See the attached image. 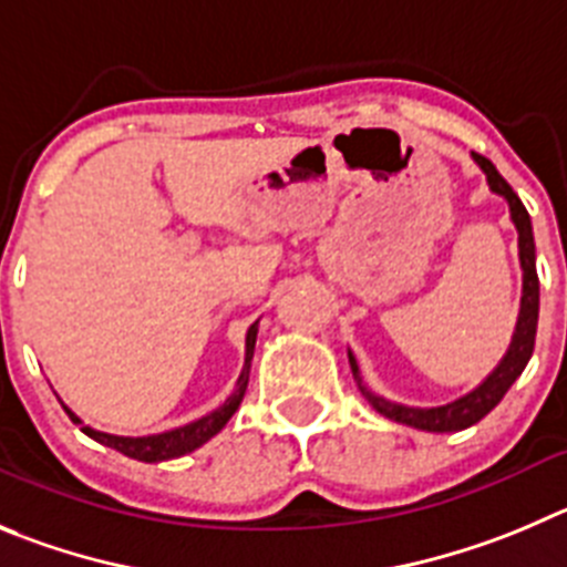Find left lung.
I'll list each match as a JSON object with an SVG mask.
<instances>
[{
    "label": "left lung",
    "instance_id": "1",
    "mask_svg": "<svg viewBox=\"0 0 567 567\" xmlns=\"http://www.w3.org/2000/svg\"><path fill=\"white\" fill-rule=\"evenodd\" d=\"M475 164L484 171L486 184L495 195L509 204V218L517 229V254H520V268H523V296H520V313H517L515 332H512V343L506 349V355L501 358V363L475 385L473 391H467L464 396L453 400L447 405H433V409H416V405H403L391 403L385 396L374 394L372 389H367L361 378V367H358L352 349H349V367H352V378H355L358 389L367 396L369 405H372L378 414H383L385 420H394L400 425L416 427V431L427 433H453L464 431V427L475 425L478 420H484L495 405L504 400L506 391L512 389L517 378L526 369L528 358L534 352V336H537V313H539V282H537V262H534V235H532V218H528L526 206L520 204V198L515 195V189L506 184V178L495 171V164L489 158L473 153Z\"/></svg>",
    "mask_w": 567,
    "mask_h": 567
}]
</instances>
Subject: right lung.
I'll use <instances>...</instances> for the list:
<instances>
[{
    "mask_svg": "<svg viewBox=\"0 0 567 567\" xmlns=\"http://www.w3.org/2000/svg\"><path fill=\"white\" fill-rule=\"evenodd\" d=\"M257 330H259V321H254L246 332V361H243V372L237 378L235 391L224 400V405H218L215 411H209L206 416L200 420L187 422L182 427H171V431H162V433H151V436H116V433H105L97 431L92 425H83L81 416L75 411L63 405V411L69 414V420L81 425V431L86 433L89 439L94 442L105 444V447H114L120 451L123 456L136 458V462H145V464H158V462H171V458L178 456H187V453L198 451L200 444L209 442L215 433H220L226 427V422L235 416V411L240 409L243 403V394H246V385H248V372H251V358H254V343H257Z\"/></svg>",
    "mask_w": 567,
    "mask_h": 567,
    "instance_id": "add662e5",
    "label": "right lung"
}]
</instances>
